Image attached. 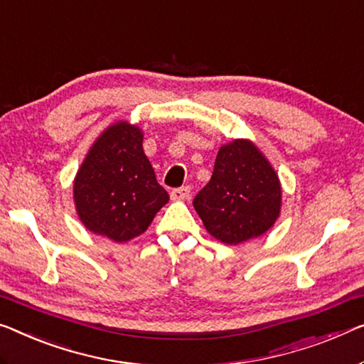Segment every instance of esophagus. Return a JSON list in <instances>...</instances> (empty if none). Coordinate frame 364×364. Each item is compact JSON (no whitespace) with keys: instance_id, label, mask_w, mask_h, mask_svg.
Wrapping results in <instances>:
<instances>
[{"instance_id":"obj_1","label":"esophagus","mask_w":364,"mask_h":364,"mask_svg":"<svg viewBox=\"0 0 364 364\" xmlns=\"http://www.w3.org/2000/svg\"><path fill=\"white\" fill-rule=\"evenodd\" d=\"M189 194H191V188L189 186H183V188H178V189H173L170 193V196L173 200H184L189 198Z\"/></svg>"}]
</instances>
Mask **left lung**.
I'll list each match as a JSON object with an SVG mask.
<instances>
[{"mask_svg":"<svg viewBox=\"0 0 364 364\" xmlns=\"http://www.w3.org/2000/svg\"><path fill=\"white\" fill-rule=\"evenodd\" d=\"M193 204L209 235L225 245H240L274 225L283 189L263 151L252 140L234 139L219 149L210 181Z\"/></svg>","mask_w":364,"mask_h":364,"instance_id":"left-lung-1","label":"left lung"}]
</instances>
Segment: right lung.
Returning <instances> with one entry per match:
<instances>
[{
  "instance_id": "obj_1",
  "label": "right lung",
  "mask_w": 364,
  "mask_h": 364,
  "mask_svg": "<svg viewBox=\"0 0 364 364\" xmlns=\"http://www.w3.org/2000/svg\"><path fill=\"white\" fill-rule=\"evenodd\" d=\"M137 124L116 121L100 134L73 180L75 209L96 235L124 243L142 235L168 193L156 181Z\"/></svg>"
}]
</instances>
